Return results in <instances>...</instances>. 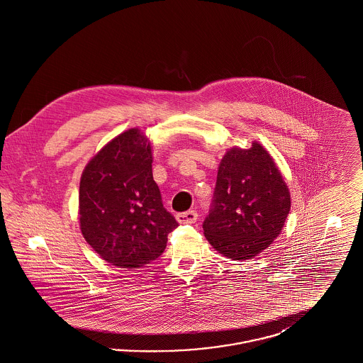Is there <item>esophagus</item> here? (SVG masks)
I'll list each match as a JSON object with an SVG mask.
<instances>
[{
    "label": "esophagus",
    "mask_w": 363,
    "mask_h": 363,
    "mask_svg": "<svg viewBox=\"0 0 363 363\" xmlns=\"http://www.w3.org/2000/svg\"><path fill=\"white\" fill-rule=\"evenodd\" d=\"M199 215L196 211H186V212H181V213H177V220L182 225H191L197 220Z\"/></svg>",
    "instance_id": "1"
}]
</instances>
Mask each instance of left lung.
Segmentation results:
<instances>
[{
	"label": "left lung",
	"instance_id": "8db88e82",
	"mask_svg": "<svg viewBox=\"0 0 363 363\" xmlns=\"http://www.w3.org/2000/svg\"><path fill=\"white\" fill-rule=\"evenodd\" d=\"M291 207L289 188L268 151L257 143L225 152L203 228L227 259H253L280 231Z\"/></svg>",
	"mask_w": 363,
	"mask_h": 363
}]
</instances>
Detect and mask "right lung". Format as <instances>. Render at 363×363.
<instances>
[{"label": "right lung", "instance_id": "obj_1", "mask_svg": "<svg viewBox=\"0 0 363 363\" xmlns=\"http://www.w3.org/2000/svg\"><path fill=\"white\" fill-rule=\"evenodd\" d=\"M80 230L107 262L138 268L157 259L178 227L152 177L148 138L133 128L107 143L83 172Z\"/></svg>", "mask_w": 363, "mask_h": 363}]
</instances>
